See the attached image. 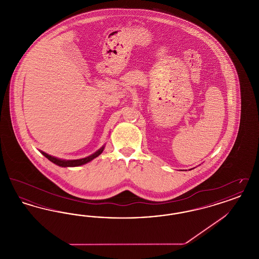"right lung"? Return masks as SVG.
<instances>
[{
	"instance_id": "add662e5",
	"label": "right lung",
	"mask_w": 259,
	"mask_h": 259,
	"mask_svg": "<svg viewBox=\"0 0 259 259\" xmlns=\"http://www.w3.org/2000/svg\"><path fill=\"white\" fill-rule=\"evenodd\" d=\"M104 150V147L99 149L98 151H96L95 153H93L92 155L85 157V158H82V159H76V160H61V159H58L56 157H53L51 155H49L48 153L41 151V153L49 159V160L53 162L54 164L58 165V166H61V167H75V166H80V165H83L85 163H88L91 160H93L94 158H96L97 156H99Z\"/></svg>"
}]
</instances>
